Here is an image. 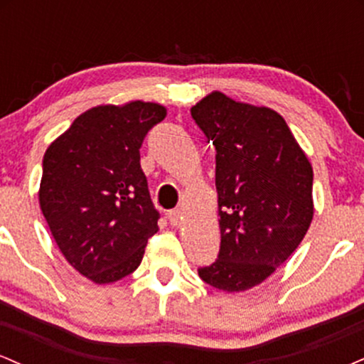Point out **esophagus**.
<instances>
[{"label":"esophagus","mask_w":364,"mask_h":364,"mask_svg":"<svg viewBox=\"0 0 364 364\" xmlns=\"http://www.w3.org/2000/svg\"><path fill=\"white\" fill-rule=\"evenodd\" d=\"M168 217H169V223L173 224V225H181V223H183V212L179 210V208H176V210H171L169 214H168Z\"/></svg>","instance_id":"1"}]
</instances>
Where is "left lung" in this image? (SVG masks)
<instances>
[{"mask_svg":"<svg viewBox=\"0 0 364 364\" xmlns=\"http://www.w3.org/2000/svg\"><path fill=\"white\" fill-rule=\"evenodd\" d=\"M191 116L215 147L220 250L198 269L208 286L243 292L269 279L310 228L313 168L277 111L214 90Z\"/></svg>","mask_w":364,"mask_h":364,"instance_id":"left-lung-1","label":"left lung"}]
</instances>
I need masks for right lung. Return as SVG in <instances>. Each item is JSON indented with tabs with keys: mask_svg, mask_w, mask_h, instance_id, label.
Masks as SVG:
<instances>
[{
	"mask_svg": "<svg viewBox=\"0 0 364 364\" xmlns=\"http://www.w3.org/2000/svg\"><path fill=\"white\" fill-rule=\"evenodd\" d=\"M168 114L162 104H101L82 112L44 154L39 205L66 262L94 284L135 272L159 212L140 147Z\"/></svg>",
	"mask_w": 364,
	"mask_h": 364,
	"instance_id": "add662e5",
	"label": "right lung"
}]
</instances>
